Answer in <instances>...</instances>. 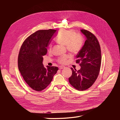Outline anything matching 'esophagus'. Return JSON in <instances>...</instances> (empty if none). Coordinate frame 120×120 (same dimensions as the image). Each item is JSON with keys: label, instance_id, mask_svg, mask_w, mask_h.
I'll return each mask as SVG.
<instances>
[{"label": "esophagus", "instance_id": "esophagus-1", "mask_svg": "<svg viewBox=\"0 0 120 120\" xmlns=\"http://www.w3.org/2000/svg\"><path fill=\"white\" fill-rule=\"evenodd\" d=\"M65 67L64 66H59V68L60 69V70H61V69H63V68H65Z\"/></svg>", "mask_w": 120, "mask_h": 120}]
</instances>
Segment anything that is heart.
I'll use <instances>...</instances> for the list:
<instances>
[{
	"label": "heart",
	"mask_w": 120,
	"mask_h": 120,
	"mask_svg": "<svg viewBox=\"0 0 120 120\" xmlns=\"http://www.w3.org/2000/svg\"><path fill=\"white\" fill-rule=\"evenodd\" d=\"M56 40L61 45L66 46L68 51L73 54H76L80 51L83 42L81 35L75 34L71 30L63 31L57 38ZM49 50H52L51 46L49 47ZM68 58L67 56L62 57L59 59V62L61 64H65Z\"/></svg>",
	"instance_id": "obj_1"
}]
</instances>
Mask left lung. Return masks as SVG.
<instances>
[{
  "label": "left lung",
  "instance_id": "obj_1",
  "mask_svg": "<svg viewBox=\"0 0 120 120\" xmlns=\"http://www.w3.org/2000/svg\"><path fill=\"white\" fill-rule=\"evenodd\" d=\"M86 40L76 56V63L81 68L78 71L71 68V76L69 82L75 89L83 91L90 88L95 82L99 73L101 64V52L96 37L90 31L81 30Z\"/></svg>",
  "mask_w": 120,
  "mask_h": 120
}]
</instances>
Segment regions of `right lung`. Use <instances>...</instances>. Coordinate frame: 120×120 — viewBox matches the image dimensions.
<instances>
[{
  "label": "right lung",
  "mask_w": 120,
  "mask_h": 120,
  "mask_svg": "<svg viewBox=\"0 0 120 120\" xmlns=\"http://www.w3.org/2000/svg\"><path fill=\"white\" fill-rule=\"evenodd\" d=\"M56 30H39L30 35L21 47L18 57L19 71L26 83L34 90H44L51 82L58 70L57 67L43 64V56L47 47L57 34Z\"/></svg>",
  "instance_id": "add662e5"
}]
</instances>
